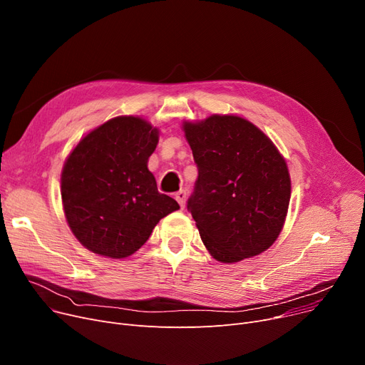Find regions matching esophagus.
Here are the masks:
<instances>
[{
    "label": "esophagus",
    "instance_id": "1",
    "mask_svg": "<svg viewBox=\"0 0 365 365\" xmlns=\"http://www.w3.org/2000/svg\"><path fill=\"white\" fill-rule=\"evenodd\" d=\"M186 190H179V192H176V195H175V198L178 200V202L180 204V207L183 208L185 207V204H186Z\"/></svg>",
    "mask_w": 365,
    "mask_h": 365
}]
</instances>
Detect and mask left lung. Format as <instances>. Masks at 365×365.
<instances>
[{
  "label": "left lung",
  "instance_id": "obj_1",
  "mask_svg": "<svg viewBox=\"0 0 365 365\" xmlns=\"http://www.w3.org/2000/svg\"><path fill=\"white\" fill-rule=\"evenodd\" d=\"M198 168L187 210L216 260L260 255L278 238L290 202V175L274 143L235 115L183 125Z\"/></svg>",
  "mask_w": 365,
  "mask_h": 365
}]
</instances>
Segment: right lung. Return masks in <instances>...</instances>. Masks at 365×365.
<instances>
[{"label": "right lung", "mask_w": 365, "mask_h": 365, "mask_svg": "<svg viewBox=\"0 0 365 365\" xmlns=\"http://www.w3.org/2000/svg\"><path fill=\"white\" fill-rule=\"evenodd\" d=\"M158 130L117 117L88 133L62 171V201L71 231L96 255L123 259L148 241L179 204L158 192L148 160Z\"/></svg>", "instance_id": "1"}]
</instances>
